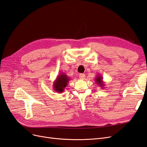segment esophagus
<instances>
[{
    "instance_id": "esophagus-1",
    "label": "esophagus",
    "mask_w": 147,
    "mask_h": 147,
    "mask_svg": "<svg viewBox=\"0 0 147 147\" xmlns=\"http://www.w3.org/2000/svg\"><path fill=\"white\" fill-rule=\"evenodd\" d=\"M79 77L81 80H84V78H85V75L83 74H80L79 75Z\"/></svg>"
}]
</instances>
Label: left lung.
I'll return each instance as SVG.
<instances>
[{
    "label": "left lung",
    "instance_id": "1",
    "mask_svg": "<svg viewBox=\"0 0 147 147\" xmlns=\"http://www.w3.org/2000/svg\"><path fill=\"white\" fill-rule=\"evenodd\" d=\"M95 81L97 84H98L99 86L101 87V88H104L105 84L103 81V77L100 75H97V76L95 78Z\"/></svg>",
    "mask_w": 147,
    "mask_h": 147
}]
</instances>
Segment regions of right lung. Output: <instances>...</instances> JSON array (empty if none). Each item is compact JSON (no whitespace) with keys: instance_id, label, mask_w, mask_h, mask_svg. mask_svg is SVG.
Instances as JSON below:
<instances>
[{"instance_id":"1","label":"right lung","mask_w":147,"mask_h":147,"mask_svg":"<svg viewBox=\"0 0 147 147\" xmlns=\"http://www.w3.org/2000/svg\"><path fill=\"white\" fill-rule=\"evenodd\" d=\"M70 80V77L65 74L61 72L59 75H57L55 80L53 82V90L57 92H63L65 88L67 86Z\"/></svg>"}]
</instances>
